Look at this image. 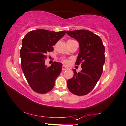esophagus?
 I'll use <instances>...</instances> for the list:
<instances>
[{
	"mask_svg": "<svg viewBox=\"0 0 126 126\" xmlns=\"http://www.w3.org/2000/svg\"><path fill=\"white\" fill-rule=\"evenodd\" d=\"M68 69H69V68L66 67V66H62V71H64V70H67Z\"/></svg>",
	"mask_w": 126,
	"mask_h": 126,
	"instance_id": "obj_1",
	"label": "esophagus"
}]
</instances>
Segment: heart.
Listing matches in <instances>:
<instances>
[{"mask_svg":"<svg viewBox=\"0 0 126 126\" xmlns=\"http://www.w3.org/2000/svg\"><path fill=\"white\" fill-rule=\"evenodd\" d=\"M73 40H69L67 41V42H70V41H72ZM62 62H63V63H64V64H68V63H69V61L68 60H67V59H62Z\"/></svg>","mask_w":126,"mask_h":126,"instance_id":"1","label":"heart"}]
</instances>
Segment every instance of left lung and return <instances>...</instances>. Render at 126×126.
Returning a JSON list of instances; mask_svg holds the SVG:
<instances>
[{"label": "left lung", "mask_w": 126, "mask_h": 126, "mask_svg": "<svg viewBox=\"0 0 126 126\" xmlns=\"http://www.w3.org/2000/svg\"><path fill=\"white\" fill-rule=\"evenodd\" d=\"M66 33L79 43L80 51L75 64H81L82 68L78 73L73 69V77L67 81L68 89L77 96H85L96 86L103 73L105 62L104 46L99 36L88 30Z\"/></svg>", "instance_id": "1"}]
</instances>
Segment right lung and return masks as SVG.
<instances>
[{
	"mask_svg": "<svg viewBox=\"0 0 126 126\" xmlns=\"http://www.w3.org/2000/svg\"><path fill=\"white\" fill-rule=\"evenodd\" d=\"M66 32L40 29L29 32L23 39L20 51L21 67L29 85L36 93H46L54 87L62 64L54 62L50 67L45 66L46 54L53 51V46Z\"/></svg>",
	"mask_w": 126,
	"mask_h": 126,
	"instance_id": "1",
	"label": "right lung"
}]
</instances>
